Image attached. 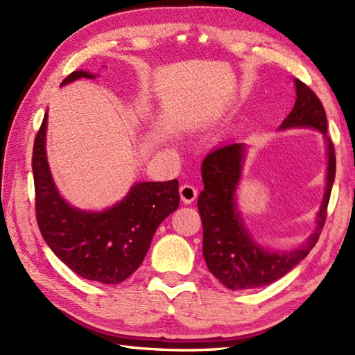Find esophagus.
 Wrapping results in <instances>:
<instances>
[{
  "label": "esophagus",
  "instance_id": "obj_1",
  "mask_svg": "<svg viewBox=\"0 0 355 355\" xmlns=\"http://www.w3.org/2000/svg\"><path fill=\"white\" fill-rule=\"evenodd\" d=\"M180 195H182L183 202H186V205H191V202H193L195 198H197L198 189L193 184L186 183V184H182V187H180Z\"/></svg>",
  "mask_w": 355,
  "mask_h": 355
}]
</instances>
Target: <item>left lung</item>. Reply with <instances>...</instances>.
<instances>
[{"label": "left lung", "mask_w": 355, "mask_h": 355, "mask_svg": "<svg viewBox=\"0 0 355 355\" xmlns=\"http://www.w3.org/2000/svg\"><path fill=\"white\" fill-rule=\"evenodd\" d=\"M294 108L279 130L314 128L323 134L328 146L325 193L315 218V229L302 245L291 252L267 250L256 244L241 220L235 192L243 171L244 143L233 141L218 146L210 150L201 164L205 189L198 197V210L202 221V256L210 273L230 290L258 288L281 279L311 252L325 225L336 177L334 145L327 135V114L319 97L299 79H294Z\"/></svg>", "instance_id": "obj_1"}]
</instances>
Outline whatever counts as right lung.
Listing matches in <instances>:
<instances>
[{"instance_id":"obj_1","label":"right lung","mask_w":355,"mask_h":355,"mask_svg":"<svg viewBox=\"0 0 355 355\" xmlns=\"http://www.w3.org/2000/svg\"><path fill=\"white\" fill-rule=\"evenodd\" d=\"M94 74L78 70L61 85ZM47 112L33 143L36 220L41 235L59 259L88 281L120 284L145 259L154 233L180 202L178 182L135 183L126 197L102 212L70 206L53 182L45 153Z\"/></svg>"}]
</instances>
